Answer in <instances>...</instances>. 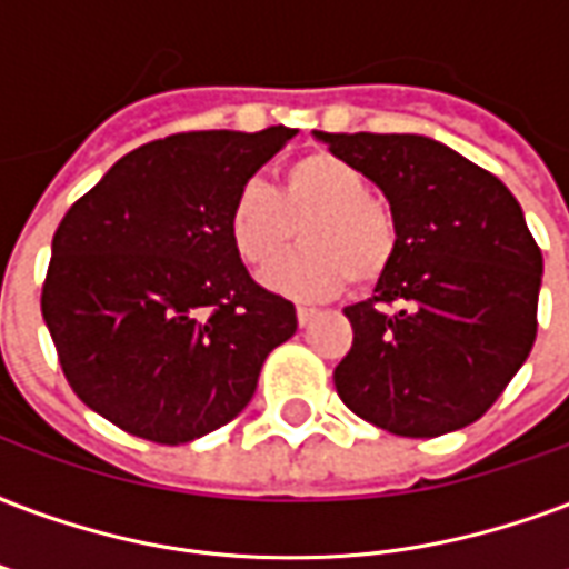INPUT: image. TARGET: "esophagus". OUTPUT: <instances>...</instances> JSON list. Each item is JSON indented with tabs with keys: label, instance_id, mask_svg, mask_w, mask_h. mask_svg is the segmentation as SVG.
I'll return each mask as SVG.
<instances>
[{
	"label": "esophagus",
	"instance_id": "obj_1",
	"mask_svg": "<svg viewBox=\"0 0 569 569\" xmlns=\"http://www.w3.org/2000/svg\"><path fill=\"white\" fill-rule=\"evenodd\" d=\"M295 313H298V325H301V328H307V325L316 319V310L313 307H307V303H298V310H295Z\"/></svg>",
	"mask_w": 569,
	"mask_h": 569
}]
</instances>
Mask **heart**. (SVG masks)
Returning <instances> with one entry per match:
<instances>
[{"label": "heart", "instance_id": "heart-1", "mask_svg": "<svg viewBox=\"0 0 569 569\" xmlns=\"http://www.w3.org/2000/svg\"><path fill=\"white\" fill-rule=\"evenodd\" d=\"M295 227L303 247L271 283L301 298H328L349 280L379 283L402 247L393 206L372 193L363 169L331 151L286 163L274 190L247 181L229 206V241L253 274H268L283 259Z\"/></svg>", "mask_w": 569, "mask_h": 569}]
</instances>
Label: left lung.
Returning a JSON list of instances; mask_svg holds the SVG:
<instances>
[{
    "label": "left lung",
    "instance_id": "1",
    "mask_svg": "<svg viewBox=\"0 0 569 569\" xmlns=\"http://www.w3.org/2000/svg\"><path fill=\"white\" fill-rule=\"evenodd\" d=\"M388 197L402 227L376 295L346 307L340 400L379 429L436 439L483 418L537 337L543 253L501 181L415 133H316Z\"/></svg>",
    "mask_w": 569,
    "mask_h": 569
}]
</instances>
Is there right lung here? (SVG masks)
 Wrapping results in <instances>:
<instances>
[{
	"label": "right lung",
	"instance_id": "right-lung-1",
	"mask_svg": "<svg viewBox=\"0 0 569 569\" xmlns=\"http://www.w3.org/2000/svg\"><path fill=\"white\" fill-rule=\"evenodd\" d=\"M298 130H190L82 193L53 236L41 313L71 390L137 439L184 445L236 418L295 303L247 274L232 199Z\"/></svg>",
	"mask_w": 569,
	"mask_h": 569
}]
</instances>
